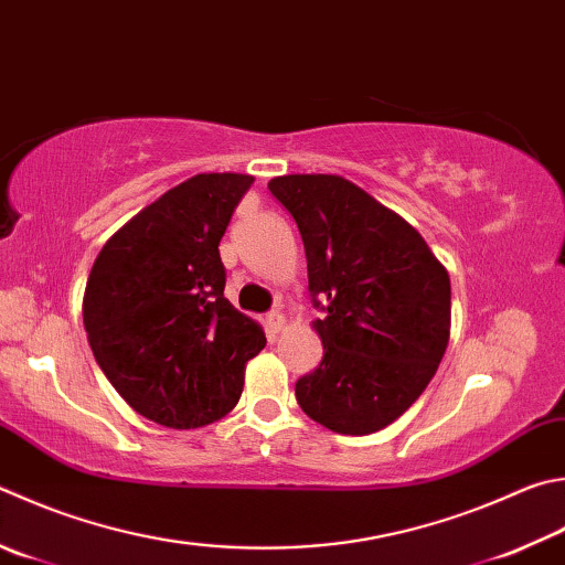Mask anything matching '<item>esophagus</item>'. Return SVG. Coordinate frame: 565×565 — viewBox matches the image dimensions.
<instances>
[{"instance_id":"34e87169","label":"esophagus","mask_w":565,"mask_h":565,"mask_svg":"<svg viewBox=\"0 0 565 565\" xmlns=\"http://www.w3.org/2000/svg\"><path fill=\"white\" fill-rule=\"evenodd\" d=\"M266 328H269L271 335H279L284 328H286V318L281 311H271L266 313Z\"/></svg>"}]
</instances>
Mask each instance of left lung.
I'll use <instances>...</instances> for the list:
<instances>
[{"instance_id": "obj_1", "label": "left lung", "mask_w": 565, "mask_h": 565, "mask_svg": "<svg viewBox=\"0 0 565 565\" xmlns=\"http://www.w3.org/2000/svg\"><path fill=\"white\" fill-rule=\"evenodd\" d=\"M269 190L301 232L323 361L296 383L306 415L371 435L405 413L449 343V274L413 224L341 175H281Z\"/></svg>"}]
</instances>
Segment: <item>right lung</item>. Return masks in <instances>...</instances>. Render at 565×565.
I'll list each match as a JSON object with an SVG mask.
<instances>
[{
    "instance_id": "right-lung-1",
    "label": "right lung",
    "mask_w": 565,
    "mask_h": 565,
    "mask_svg": "<svg viewBox=\"0 0 565 565\" xmlns=\"http://www.w3.org/2000/svg\"><path fill=\"white\" fill-rule=\"evenodd\" d=\"M252 175L202 172L168 190L104 244L84 326L96 363L138 415L210 425L239 403L262 326L224 299L220 239Z\"/></svg>"
}]
</instances>
